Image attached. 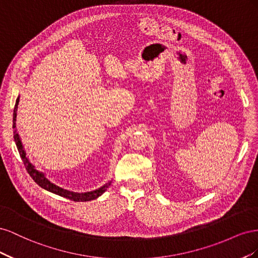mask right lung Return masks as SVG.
<instances>
[{
	"mask_svg": "<svg viewBox=\"0 0 258 258\" xmlns=\"http://www.w3.org/2000/svg\"><path fill=\"white\" fill-rule=\"evenodd\" d=\"M18 103H19V97L17 98L16 100V104H15V107H14V115H13V128L15 129L16 128V117H17V108H18ZM14 139H15V142H16V145H17V148H18V152H19V155L20 157L23 161V163H25L26 166V169L28 171V173L30 174V176L32 177L34 179V182L38 185L41 186L42 188L48 190L52 194H56L58 195V196H61V197H64L67 199H70V200H73V201H90V200H93V199H97L98 197H100L101 195H102L107 188L108 186L111 185L112 181H110L108 183L104 184L103 186H101L100 188L98 189H95L92 191H87V192H75V191H71V190H68V189H64L62 188V187L56 185L51 183L49 179L46 177L45 173L41 172V171H38L35 169V167L32 165V163L30 162V160L28 159L27 157V154L25 152V148H23V145L21 143V140H20V137L19 135L17 134V130L15 129L14 131Z\"/></svg>",
	"mask_w": 258,
	"mask_h": 258,
	"instance_id": "right-lung-1",
	"label": "right lung"
}]
</instances>
